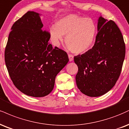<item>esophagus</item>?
I'll return each mask as SVG.
<instances>
[{
	"label": "esophagus",
	"mask_w": 129,
	"mask_h": 129,
	"mask_svg": "<svg viewBox=\"0 0 129 129\" xmlns=\"http://www.w3.org/2000/svg\"><path fill=\"white\" fill-rule=\"evenodd\" d=\"M69 60L70 61H73L74 59V56L72 55H69Z\"/></svg>",
	"instance_id": "34e87169"
}]
</instances>
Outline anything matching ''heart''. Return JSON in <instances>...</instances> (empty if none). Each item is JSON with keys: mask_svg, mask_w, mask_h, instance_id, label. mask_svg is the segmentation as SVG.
I'll use <instances>...</instances> for the list:
<instances>
[{"mask_svg": "<svg viewBox=\"0 0 129 129\" xmlns=\"http://www.w3.org/2000/svg\"><path fill=\"white\" fill-rule=\"evenodd\" d=\"M97 29L91 18L71 14L59 18L50 27L53 43L59 46L66 37V44L71 52L82 54L91 49L95 43Z\"/></svg>", "mask_w": 129, "mask_h": 129, "instance_id": "heart-1", "label": "heart"}]
</instances>
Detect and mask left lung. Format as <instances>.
<instances>
[{
  "mask_svg": "<svg viewBox=\"0 0 129 129\" xmlns=\"http://www.w3.org/2000/svg\"><path fill=\"white\" fill-rule=\"evenodd\" d=\"M98 33L91 49L74 57L78 67L77 88L89 97H99L114 87L125 58V46L119 27L112 20L100 16Z\"/></svg>",
  "mask_w": 129,
  "mask_h": 129,
  "instance_id": "8db88e82",
  "label": "left lung"
}]
</instances>
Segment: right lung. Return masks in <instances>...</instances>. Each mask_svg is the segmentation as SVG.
<instances>
[{"instance_id": "add662e5", "label": "right lung", "mask_w": 129, "mask_h": 129, "mask_svg": "<svg viewBox=\"0 0 129 129\" xmlns=\"http://www.w3.org/2000/svg\"><path fill=\"white\" fill-rule=\"evenodd\" d=\"M40 14L28 11L11 27L5 61L14 85L26 95L41 97L53 89L55 77L69 59L63 50L49 43Z\"/></svg>"}]
</instances>
